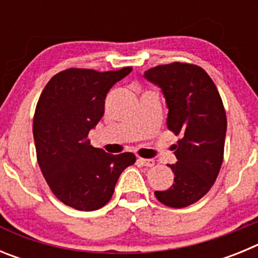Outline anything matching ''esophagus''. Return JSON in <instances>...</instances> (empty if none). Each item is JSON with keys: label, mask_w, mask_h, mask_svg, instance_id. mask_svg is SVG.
I'll return each instance as SVG.
<instances>
[{"label": "esophagus", "mask_w": 258, "mask_h": 258, "mask_svg": "<svg viewBox=\"0 0 258 258\" xmlns=\"http://www.w3.org/2000/svg\"><path fill=\"white\" fill-rule=\"evenodd\" d=\"M138 160H140L145 166H154L155 165V160H152V159H145V157H140Z\"/></svg>", "instance_id": "obj_1"}]
</instances>
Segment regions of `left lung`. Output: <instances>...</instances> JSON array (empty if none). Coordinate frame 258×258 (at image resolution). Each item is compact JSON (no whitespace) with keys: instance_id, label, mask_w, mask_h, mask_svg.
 Returning a JSON list of instances; mask_svg holds the SVG:
<instances>
[{"instance_id":"1","label":"left lung","mask_w":258,"mask_h":258,"mask_svg":"<svg viewBox=\"0 0 258 258\" xmlns=\"http://www.w3.org/2000/svg\"><path fill=\"white\" fill-rule=\"evenodd\" d=\"M161 89L169 108L166 125L181 140L174 145L177 163L169 165L174 183L155 191L164 206L184 208L213 186L223 161L226 112L217 88L202 67L174 61L145 72Z\"/></svg>"}]
</instances>
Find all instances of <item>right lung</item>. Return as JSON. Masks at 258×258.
<instances>
[{
	"label": "right lung",
	"mask_w": 258,
	"mask_h": 258,
	"mask_svg": "<svg viewBox=\"0 0 258 258\" xmlns=\"http://www.w3.org/2000/svg\"><path fill=\"white\" fill-rule=\"evenodd\" d=\"M132 67L98 72L68 68L50 79L33 116L40 169L52 194L77 211H95L112 198L115 184L136 155H111L90 145L89 132L104 113V99Z\"/></svg>",
	"instance_id": "add662e5"
}]
</instances>
